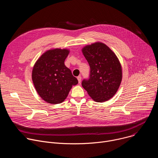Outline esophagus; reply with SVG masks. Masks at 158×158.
<instances>
[{
  "mask_svg": "<svg viewBox=\"0 0 158 158\" xmlns=\"http://www.w3.org/2000/svg\"><path fill=\"white\" fill-rule=\"evenodd\" d=\"M77 80H78V82H79V83H80L81 82V76H78L77 77Z\"/></svg>",
  "mask_w": 158,
  "mask_h": 158,
  "instance_id": "obj_1",
  "label": "esophagus"
}]
</instances>
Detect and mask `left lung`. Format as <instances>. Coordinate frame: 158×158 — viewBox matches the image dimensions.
I'll return each mask as SVG.
<instances>
[{
	"label": "left lung",
	"mask_w": 158,
	"mask_h": 158,
	"mask_svg": "<svg viewBox=\"0 0 158 158\" xmlns=\"http://www.w3.org/2000/svg\"><path fill=\"white\" fill-rule=\"evenodd\" d=\"M82 52L91 68L89 79L82 82L83 88L94 101H108L117 93L122 81V66L119 59L101 42L87 45Z\"/></svg>",
	"instance_id": "1"
}]
</instances>
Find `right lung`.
Here are the masks:
<instances>
[{"instance_id": "add662e5", "label": "right lung", "mask_w": 158, "mask_h": 158, "mask_svg": "<svg viewBox=\"0 0 158 158\" xmlns=\"http://www.w3.org/2000/svg\"><path fill=\"white\" fill-rule=\"evenodd\" d=\"M70 51L54 48L43 53L34 65L32 79L37 93L52 104L62 102L73 85L78 84L71 71L64 64Z\"/></svg>"}]
</instances>
